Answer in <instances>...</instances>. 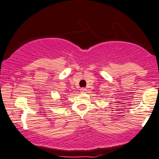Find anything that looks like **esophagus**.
<instances>
[{
	"label": "esophagus",
	"instance_id": "obj_1",
	"mask_svg": "<svg viewBox=\"0 0 159 159\" xmlns=\"http://www.w3.org/2000/svg\"><path fill=\"white\" fill-rule=\"evenodd\" d=\"M80 91H81V92H83V93H84V92H85L86 91H87V89H86L85 88H82V89H80Z\"/></svg>",
	"mask_w": 159,
	"mask_h": 159
}]
</instances>
